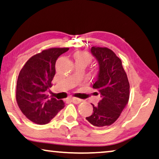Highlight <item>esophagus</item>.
Instances as JSON below:
<instances>
[{
	"label": "esophagus",
	"instance_id": "esophagus-1",
	"mask_svg": "<svg viewBox=\"0 0 159 159\" xmlns=\"http://www.w3.org/2000/svg\"><path fill=\"white\" fill-rule=\"evenodd\" d=\"M70 100L72 101V102H74L75 104H79L82 102V100H80V99H78V98H70Z\"/></svg>",
	"mask_w": 159,
	"mask_h": 159
}]
</instances>
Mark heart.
I'll use <instances>...</instances> for the list:
<instances>
[{
	"label": "heart",
	"mask_w": 159,
	"mask_h": 159,
	"mask_svg": "<svg viewBox=\"0 0 159 159\" xmlns=\"http://www.w3.org/2000/svg\"><path fill=\"white\" fill-rule=\"evenodd\" d=\"M74 57L76 61H85L89 62V60H90V56H89V54L85 52H76Z\"/></svg>",
	"instance_id": "b5f03b06"
}]
</instances>
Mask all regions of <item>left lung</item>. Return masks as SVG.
Instances as JSON below:
<instances>
[{
  "mask_svg": "<svg viewBox=\"0 0 159 159\" xmlns=\"http://www.w3.org/2000/svg\"><path fill=\"white\" fill-rule=\"evenodd\" d=\"M98 63V72L93 88L100 95L98 105L86 120L97 127L112 125L119 118L129 100L130 84L122 61L107 48L93 47L90 49Z\"/></svg>",
  "mask_w": 159,
  "mask_h": 159,
  "instance_id": "1",
  "label": "left lung"
}]
</instances>
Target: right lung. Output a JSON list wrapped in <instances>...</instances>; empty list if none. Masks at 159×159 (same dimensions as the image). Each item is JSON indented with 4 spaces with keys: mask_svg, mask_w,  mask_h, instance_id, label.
Wrapping results in <instances>:
<instances>
[{
    "mask_svg": "<svg viewBox=\"0 0 159 159\" xmlns=\"http://www.w3.org/2000/svg\"><path fill=\"white\" fill-rule=\"evenodd\" d=\"M69 48H52L31 57L20 71L16 84V101L23 114L39 125L49 123L64 107V102L49 99L46 93L52 87L58 57Z\"/></svg>",
    "mask_w": 159,
    "mask_h": 159,
    "instance_id": "1",
    "label": "right lung"
}]
</instances>
